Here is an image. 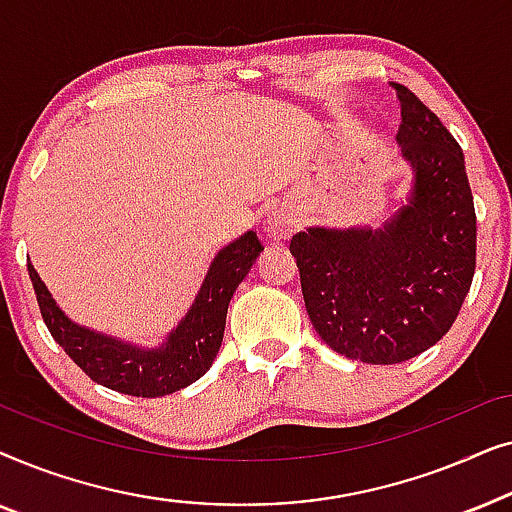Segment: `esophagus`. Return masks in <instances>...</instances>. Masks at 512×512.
Wrapping results in <instances>:
<instances>
[{
  "label": "esophagus",
  "mask_w": 512,
  "mask_h": 512,
  "mask_svg": "<svg viewBox=\"0 0 512 512\" xmlns=\"http://www.w3.org/2000/svg\"><path fill=\"white\" fill-rule=\"evenodd\" d=\"M296 228H298L296 216L291 212H284V209H275V212L268 216V221H265V233H268L275 242L289 240Z\"/></svg>",
  "instance_id": "1"
}]
</instances>
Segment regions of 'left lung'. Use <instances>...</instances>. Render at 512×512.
Returning <instances> with one entry per match:
<instances>
[{"instance_id":"1","label":"left lung","mask_w":512,"mask_h":512,"mask_svg":"<svg viewBox=\"0 0 512 512\" xmlns=\"http://www.w3.org/2000/svg\"><path fill=\"white\" fill-rule=\"evenodd\" d=\"M396 142L412 170L408 198L380 228H307L291 254L314 331L347 359L389 366L450 331L475 272V209L464 151L401 83Z\"/></svg>"}]
</instances>
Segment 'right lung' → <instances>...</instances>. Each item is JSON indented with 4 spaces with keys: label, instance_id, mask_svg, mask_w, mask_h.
I'll list each match as a JSON object with an SVG mask.
<instances>
[{
    "label": "right lung",
    "instance_id": "right-lung-1",
    "mask_svg": "<svg viewBox=\"0 0 512 512\" xmlns=\"http://www.w3.org/2000/svg\"><path fill=\"white\" fill-rule=\"evenodd\" d=\"M261 251L254 230L223 247L209 265L193 305L156 347L76 324L60 310L32 263L27 270L48 331L90 380L128 396L156 398L188 387L212 368L226 331L230 298Z\"/></svg>",
    "mask_w": 512,
    "mask_h": 512
}]
</instances>
